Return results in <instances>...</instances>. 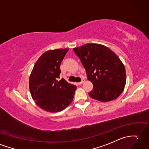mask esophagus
I'll return each instance as SVG.
<instances>
[{
    "instance_id": "esophagus-1",
    "label": "esophagus",
    "mask_w": 149,
    "mask_h": 149,
    "mask_svg": "<svg viewBox=\"0 0 149 149\" xmlns=\"http://www.w3.org/2000/svg\"><path fill=\"white\" fill-rule=\"evenodd\" d=\"M84 81H85V80H84V79H82V81H81V82H78V84H79V85H81V84H83V83H84Z\"/></svg>"
}]
</instances>
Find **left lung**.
I'll list each match as a JSON object with an SVG mask.
<instances>
[{"mask_svg":"<svg viewBox=\"0 0 149 149\" xmlns=\"http://www.w3.org/2000/svg\"><path fill=\"white\" fill-rule=\"evenodd\" d=\"M93 84L89 95L106 102L116 99L126 85V70L119 58L103 45L86 44L73 49Z\"/></svg>","mask_w":149,"mask_h":149,"instance_id":"obj_1","label":"left lung"}]
</instances>
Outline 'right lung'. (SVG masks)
Instances as JSON below:
<instances>
[{"label":"right lung","mask_w":149,"mask_h":149,"mask_svg":"<svg viewBox=\"0 0 149 149\" xmlns=\"http://www.w3.org/2000/svg\"><path fill=\"white\" fill-rule=\"evenodd\" d=\"M68 49L49 50L42 54L36 63L29 78L32 97L41 109L50 112L64 110L73 100L76 86L64 79L58 81L60 64Z\"/></svg>","instance_id":"1"}]
</instances>
